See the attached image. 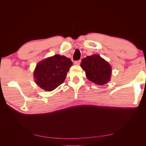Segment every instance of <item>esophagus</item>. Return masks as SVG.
<instances>
[{"instance_id": "1", "label": "esophagus", "mask_w": 146, "mask_h": 146, "mask_svg": "<svg viewBox=\"0 0 146 146\" xmlns=\"http://www.w3.org/2000/svg\"><path fill=\"white\" fill-rule=\"evenodd\" d=\"M80 63H81V60H77V61H75L74 64H76V65H79V64H80Z\"/></svg>"}]
</instances>
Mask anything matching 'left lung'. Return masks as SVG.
Returning a JSON list of instances; mask_svg holds the SVG:
<instances>
[{"label":"left lung","mask_w":146,"mask_h":146,"mask_svg":"<svg viewBox=\"0 0 146 146\" xmlns=\"http://www.w3.org/2000/svg\"><path fill=\"white\" fill-rule=\"evenodd\" d=\"M80 66L85 71L88 79L97 85H103L110 81L111 66L99 55L86 56L82 60Z\"/></svg>","instance_id":"left-lung-1"}]
</instances>
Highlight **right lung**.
<instances>
[{
  "label": "right lung",
  "instance_id": "obj_1",
  "mask_svg": "<svg viewBox=\"0 0 146 146\" xmlns=\"http://www.w3.org/2000/svg\"><path fill=\"white\" fill-rule=\"evenodd\" d=\"M72 62L65 56L55 55L39 62L34 72L35 82L45 91L55 90L64 81Z\"/></svg>",
  "mask_w": 146,
  "mask_h": 146
}]
</instances>
